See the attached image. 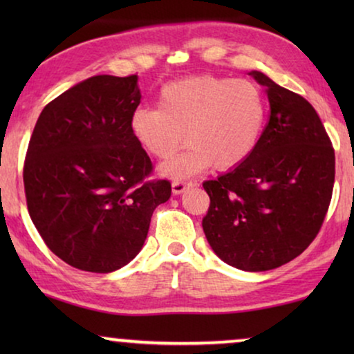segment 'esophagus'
Returning <instances> with one entry per match:
<instances>
[{
    "label": "esophagus",
    "mask_w": 354,
    "mask_h": 354,
    "mask_svg": "<svg viewBox=\"0 0 354 354\" xmlns=\"http://www.w3.org/2000/svg\"><path fill=\"white\" fill-rule=\"evenodd\" d=\"M196 183L193 182H185V180H174L172 182V193L174 195H180L185 190H188L190 187H195Z\"/></svg>",
    "instance_id": "1"
}]
</instances>
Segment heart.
I'll use <instances>...</instances> for the list:
<instances>
[{
	"mask_svg": "<svg viewBox=\"0 0 354 354\" xmlns=\"http://www.w3.org/2000/svg\"><path fill=\"white\" fill-rule=\"evenodd\" d=\"M268 104L259 86L250 80L196 75L169 82L159 91L158 106H142L130 115V132L153 158H172L164 176L183 178L206 171L241 166L258 147Z\"/></svg>",
	"mask_w": 354,
	"mask_h": 354,
	"instance_id": "obj_1",
	"label": "heart"
}]
</instances>
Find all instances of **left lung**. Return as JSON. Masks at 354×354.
Listing matches in <instances>:
<instances>
[{
  "label": "left lung",
  "instance_id": "left-lung-1",
  "mask_svg": "<svg viewBox=\"0 0 354 354\" xmlns=\"http://www.w3.org/2000/svg\"><path fill=\"white\" fill-rule=\"evenodd\" d=\"M270 113L253 154L203 183L207 243L224 263L261 272L287 264L311 245L335 182V151L316 109L303 96L251 71Z\"/></svg>",
  "mask_w": 354,
  "mask_h": 354
}]
</instances>
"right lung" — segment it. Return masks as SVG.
<instances>
[{"instance_id":"1","label":"right lung","mask_w":354,"mask_h":354,"mask_svg":"<svg viewBox=\"0 0 354 354\" xmlns=\"http://www.w3.org/2000/svg\"><path fill=\"white\" fill-rule=\"evenodd\" d=\"M138 77H90L43 108L28 142L24 188L33 225L72 268L108 274L142 250L171 182L130 132Z\"/></svg>"}]
</instances>
